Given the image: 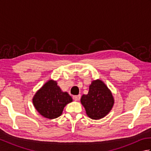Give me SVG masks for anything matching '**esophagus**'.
Wrapping results in <instances>:
<instances>
[{
  "mask_svg": "<svg viewBox=\"0 0 151 151\" xmlns=\"http://www.w3.org/2000/svg\"><path fill=\"white\" fill-rule=\"evenodd\" d=\"M81 95H75L73 96V99L75 100V101H78L80 100V99H81Z\"/></svg>",
  "mask_w": 151,
  "mask_h": 151,
  "instance_id": "esophagus-1",
  "label": "esophagus"
}]
</instances>
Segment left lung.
Instances as JSON below:
<instances>
[{
	"instance_id": "obj_1",
	"label": "left lung",
	"mask_w": 151,
	"mask_h": 151,
	"mask_svg": "<svg viewBox=\"0 0 151 151\" xmlns=\"http://www.w3.org/2000/svg\"><path fill=\"white\" fill-rule=\"evenodd\" d=\"M81 101L86 114L92 119H99L106 116L114 103L111 91L100 80L92 82L88 94L83 95Z\"/></svg>"
}]
</instances>
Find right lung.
<instances>
[{
    "label": "right lung",
    "instance_id": "add662e5",
    "mask_svg": "<svg viewBox=\"0 0 151 151\" xmlns=\"http://www.w3.org/2000/svg\"><path fill=\"white\" fill-rule=\"evenodd\" d=\"M72 101L71 97L67 92L62 91L56 82L53 81L45 84L33 98V104L37 111L50 119L60 116L65 105Z\"/></svg>",
    "mask_w": 151,
    "mask_h": 151
}]
</instances>
